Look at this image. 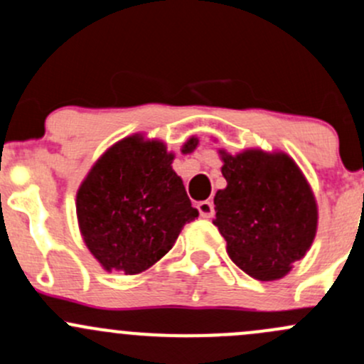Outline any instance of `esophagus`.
<instances>
[{
  "instance_id": "obj_1",
  "label": "esophagus",
  "mask_w": 364,
  "mask_h": 364,
  "mask_svg": "<svg viewBox=\"0 0 364 364\" xmlns=\"http://www.w3.org/2000/svg\"><path fill=\"white\" fill-rule=\"evenodd\" d=\"M198 210H199V215H201L203 218H212L215 213V205L212 201H199Z\"/></svg>"
}]
</instances>
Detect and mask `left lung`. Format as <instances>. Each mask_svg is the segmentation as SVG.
<instances>
[{
  "label": "left lung",
  "instance_id": "8db88e82",
  "mask_svg": "<svg viewBox=\"0 0 364 364\" xmlns=\"http://www.w3.org/2000/svg\"><path fill=\"white\" fill-rule=\"evenodd\" d=\"M225 189L215 194V218L230 260L259 281L281 279L304 259L318 232L311 183L283 151L218 149Z\"/></svg>",
  "mask_w": 364,
  "mask_h": 364
}]
</instances>
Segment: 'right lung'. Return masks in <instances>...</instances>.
Returning <instances> with one entry per match:
<instances>
[{"label":"right lung","mask_w":364,"mask_h":364,"mask_svg":"<svg viewBox=\"0 0 364 364\" xmlns=\"http://www.w3.org/2000/svg\"><path fill=\"white\" fill-rule=\"evenodd\" d=\"M198 142L189 136L182 154H191ZM173 159L163 140L128 135L93 163L77 187L81 237L107 272L132 276L152 267L199 215L171 168Z\"/></svg>","instance_id":"obj_1"}]
</instances>
